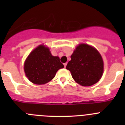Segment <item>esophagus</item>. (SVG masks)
<instances>
[{
    "mask_svg": "<svg viewBox=\"0 0 125 125\" xmlns=\"http://www.w3.org/2000/svg\"><path fill=\"white\" fill-rule=\"evenodd\" d=\"M64 68H66V66H67V62H66V63H64Z\"/></svg>",
    "mask_w": 125,
    "mask_h": 125,
    "instance_id": "esophagus-1",
    "label": "esophagus"
}]
</instances>
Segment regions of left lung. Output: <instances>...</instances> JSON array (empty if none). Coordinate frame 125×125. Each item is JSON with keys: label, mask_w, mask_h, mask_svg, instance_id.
<instances>
[{"label": "left lung", "mask_w": 125, "mask_h": 125, "mask_svg": "<svg viewBox=\"0 0 125 125\" xmlns=\"http://www.w3.org/2000/svg\"><path fill=\"white\" fill-rule=\"evenodd\" d=\"M71 58L66 69L77 83L90 86L100 81L103 73V61L94 47L86 44H79Z\"/></svg>", "instance_id": "obj_1"}]
</instances>
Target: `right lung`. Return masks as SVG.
I'll use <instances>...</instances> for the list:
<instances>
[{
	"mask_svg": "<svg viewBox=\"0 0 125 125\" xmlns=\"http://www.w3.org/2000/svg\"><path fill=\"white\" fill-rule=\"evenodd\" d=\"M24 72L29 80L36 84H44L54 78L64 68L58 56H53L48 47L40 45L30 53L24 62Z\"/></svg>",
	"mask_w": 125,
	"mask_h": 125,
	"instance_id": "right-lung-1",
	"label": "right lung"
}]
</instances>
